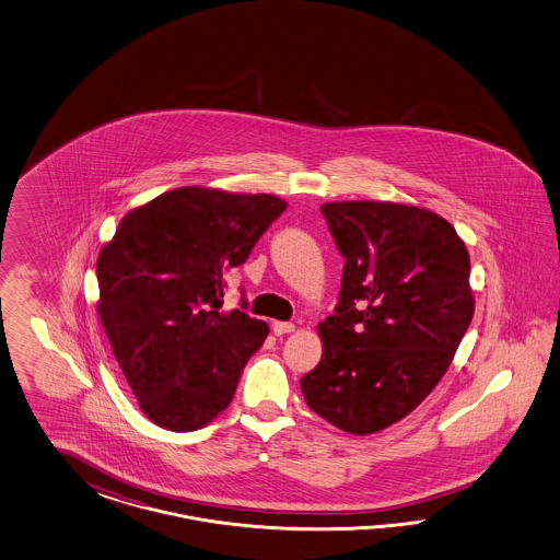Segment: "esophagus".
<instances>
[{"mask_svg": "<svg viewBox=\"0 0 560 560\" xmlns=\"http://www.w3.org/2000/svg\"><path fill=\"white\" fill-rule=\"evenodd\" d=\"M272 332L277 335V337H281V335H288V332H293L295 330V324L291 323H272Z\"/></svg>", "mask_w": 560, "mask_h": 560, "instance_id": "obj_1", "label": "esophagus"}]
</instances>
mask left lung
Returning a JSON list of instances; mask_svg holds the SVG:
<instances>
[{
  "label": "left lung",
  "instance_id": "obj_1",
  "mask_svg": "<svg viewBox=\"0 0 560 560\" xmlns=\"http://www.w3.org/2000/svg\"><path fill=\"white\" fill-rule=\"evenodd\" d=\"M345 256L339 305L318 324L323 359L300 382L340 431L377 433L440 384L475 316L470 256L454 225L415 205L324 203Z\"/></svg>",
  "mask_w": 560,
  "mask_h": 560
}]
</instances>
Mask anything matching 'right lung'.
I'll list each match as a JSON object with an SVG mask.
<instances>
[{"label":"right lung","instance_id":"right-lung-1","mask_svg":"<svg viewBox=\"0 0 560 560\" xmlns=\"http://www.w3.org/2000/svg\"><path fill=\"white\" fill-rule=\"evenodd\" d=\"M285 207L275 195L174 188L129 211L102 246L98 316L158 427L197 431L230 407L269 326L242 310L221 312L225 275Z\"/></svg>","mask_w":560,"mask_h":560}]
</instances>
